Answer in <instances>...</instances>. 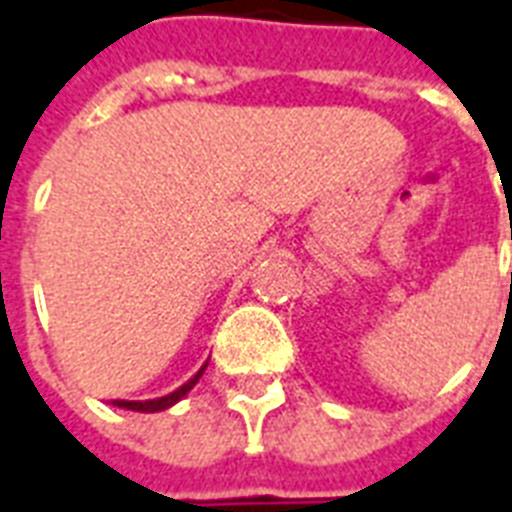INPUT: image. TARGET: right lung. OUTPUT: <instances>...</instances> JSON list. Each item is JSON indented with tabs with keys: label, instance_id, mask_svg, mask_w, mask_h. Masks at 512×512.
Returning <instances> with one entry per match:
<instances>
[{
	"label": "right lung",
	"instance_id": "add662e5",
	"mask_svg": "<svg viewBox=\"0 0 512 512\" xmlns=\"http://www.w3.org/2000/svg\"><path fill=\"white\" fill-rule=\"evenodd\" d=\"M205 368H208V363L197 371V374L189 379V382H184L178 390L168 392V395H162V398H154V400H112V406L117 408H128V411H141V414H154V411H165V408L176 406L178 400L186 398L189 395V390H192L194 384L200 382V376L205 374Z\"/></svg>",
	"mask_w": 512,
	"mask_h": 512
}]
</instances>
